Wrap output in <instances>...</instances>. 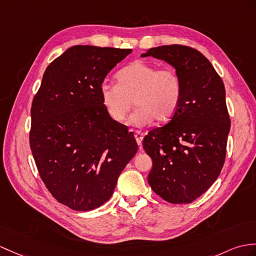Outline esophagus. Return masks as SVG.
<instances>
[{
    "label": "esophagus",
    "instance_id": "obj_1",
    "mask_svg": "<svg viewBox=\"0 0 256 256\" xmlns=\"http://www.w3.org/2000/svg\"><path fill=\"white\" fill-rule=\"evenodd\" d=\"M134 136H135V140H136V142H138V146H140V147H142V138H144V134H142V133L140 132V130H136L135 134H134Z\"/></svg>",
    "mask_w": 256,
    "mask_h": 256
}]
</instances>
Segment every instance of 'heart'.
I'll return each mask as SVG.
<instances>
[{
	"label": "heart",
	"mask_w": 256,
	"mask_h": 256,
	"mask_svg": "<svg viewBox=\"0 0 256 256\" xmlns=\"http://www.w3.org/2000/svg\"><path fill=\"white\" fill-rule=\"evenodd\" d=\"M118 84L104 82L99 94L109 116L116 122L126 120L130 106L136 108L130 123L144 126L156 118L164 122L176 114L182 97V82L171 68H158L155 64L134 61L116 74Z\"/></svg>",
	"instance_id": "obj_1"
}]
</instances>
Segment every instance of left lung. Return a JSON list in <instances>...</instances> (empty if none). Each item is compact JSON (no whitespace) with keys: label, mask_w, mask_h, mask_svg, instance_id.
<instances>
[{"label":"left lung","mask_w":256,"mask_h":256,"mask_svg":"<svg viewBox=\"0 0 256 256\" xmlns=\"http://www.w3.org/2000/svg\"><path fill=\"white\" fill-rule=\"evenodd\" d=\"M142 56L169 63L182 82L181 101L171 121L142 140L152 160L148 183L171 204L192 203L212 186L224 162L230 118L224 82L193 48L162 46Z\"/></svg>","instance_id":"left-lung-1"}]
</instances>
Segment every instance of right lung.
Returning a JSON list of instances; mask_svg holds the SVG:
<instances>
[{
  "mask_svg": "<svg viewBox=\"0 0 256 256\" xmlns=\"http://www.w3.org/2000/svg\"><path fill=\"white\" fill-rule=\"evenodd\" d=\"M132 49L74 46L46 68L29 134L41 180L58 203L87 212L104 204L138 150L133 132L109 116L99 88Z\"/></svg>",
  "mask_w": 256,
  "mask_h": 256,
  "instance_id": "add662e5",
  "label": "right lung"
}]
</instances>
